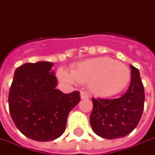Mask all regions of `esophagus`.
I'll list each match as a JSON object with an SVG mask.
<instances>
[{"instance_id": "34e87169", "label": "esophagus", "mask_w": 155, "mask_h": 155, "mask_svg": "<svg viewBox=\"0 0 155 155\" xmlns=\"http://www.w3.org/2000/svg\"><path fill=\"white\" fill-rule=\"evenodd\" d=\"M81 98L82 99H89V95H88L86 92H84V91H81Z\"/></svg>"}]
</instances>
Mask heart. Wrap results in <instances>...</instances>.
<instances>
[{
  "instance_id": "obj_1",
  "label": "heart",
  "mask_w": 155,
  "mask_h": 155,
  "mask_svg": "<svg viewBox=\"0 0 155 155\" xmlns=\"http://www.w3.org/2000/svg\"><path fill=\"white\" fill-rule=\"evenodd\" d=\"M57 77L68 83H88L96 96L110 97L125 88L130 80V71L119 61L101 56L81 61L73 66L71 71L61 68L57 70Z\"/></svg>"
}]
</instances>
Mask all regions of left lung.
I'll list each match as a JSON object with an SVG mask.
<instances>
[{
	"instance_id": "1",
	"label": "left lung",
	"mask_w": 155,
	"mask_h": 155,
	"mask_svg": "<svg viewBox=\"0 0 155 155\" xmlns=\"http://www.w3.org/2000/svg\"><path fill=\"white\" fill-rule=\"evenodd\" d=\"M131 81L125 94L117 99L93 98L90 124L96 135L105 139L127 136L141 119L145 94L139 70L130 65Z\"/></svg>"
}]
</instances>
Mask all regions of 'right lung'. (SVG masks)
<instances>
[{"label":"right lung","instance_id":"obj_1","mask_svg":"<svg viewBox=\"0 0 155 155\" xmlns=\"http://www.w3.org/2000/svg\"><path fill=\"white\" fill-rule=\"evenodd\" d=\"M53 62L25 63L16 68L8 95L9 112L24 136L38 141H53L66 129L80 93L63 94L56 89Z\"/></svg>","mask_w":155,"mask_h":155}]
</instances>
